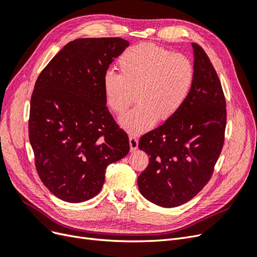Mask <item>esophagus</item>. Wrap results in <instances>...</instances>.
<instances>
[{"label": "esophagus", "mask_w": 257, "mask_h": 257, "mask_svg": "<svg viewBox=\"0 0 257 257\" xmlns=\"http://www.w3.org/2000/svg\"><path fill=\"white\" fill-rule=\"evenodd\" d=\"M130 147L131 151H135L138 148V139L134 135H130Z\"/></svg>", "instance_id": "34e87169"}]
</instances>
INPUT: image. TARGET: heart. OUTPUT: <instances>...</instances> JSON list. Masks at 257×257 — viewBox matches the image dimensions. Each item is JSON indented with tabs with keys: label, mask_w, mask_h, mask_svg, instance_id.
Returning <instances> with one entry per match:
<instances>
[{
	"label": "heart",
	"mask_w": 257,
	"mask_h": 257,
	"mask_svg": "<svg viewBox=\"0 0 257 257\" xmlns=\"http://www.w3.org/2000/svg\"><path fill=\"white\" fill-rule=\"evenodd\" d=\"M121 74L108 69L103 89L108 107L123 113L134 102L137 106L119 122L130 133L151 128L157 120L167 121L181 109L194 82L192 61L152 44H139L119 58Z\"/></svg>",
	"instance_id": "obj_1"
}]
</instances>
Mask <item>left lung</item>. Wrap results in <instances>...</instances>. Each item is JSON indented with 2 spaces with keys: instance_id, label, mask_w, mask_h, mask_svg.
Returning a JSON list of instances; mask_svg holds the SVG:
<instances>
[{
  "instance_id": "obj_1",
  "label": "left lung",
  "mask_w": 257,
  "mask_h": 257,
  "mask_svg": "<svg viewBox=\"0 0 257 257\" xmlns=\"http://www.w3.org/2000/svg\"><path fill=\"white\" fill-rule=\"evenodd\" d=\"M194 82L189 97L173 118L143 135L138 148L149 165L138 188L151 203L165 208L185 204L211 178L224 145L226 102L207 53L193 43Z\"/></svg>"
}]
</instances>
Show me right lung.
<instances>
[{
  "instance_id": "obj_1",
  "label": "right lung",
  "mask_w": 257,
  "mask_h": 257,
  "mask_svg": "<svg viewBox=\"0 0 257 257\" xmlns=\"http://www.w3.org/2000/svg\"><path fill=\"white\" fill-rule=\"evenodd\" d=\"M128 45L120 37L69 42L35 82L29 118L35 167L46 188L67 203L97 195L107 166L130 151L103 89L108 67Z\"/></svg>"
}]
</instances>
